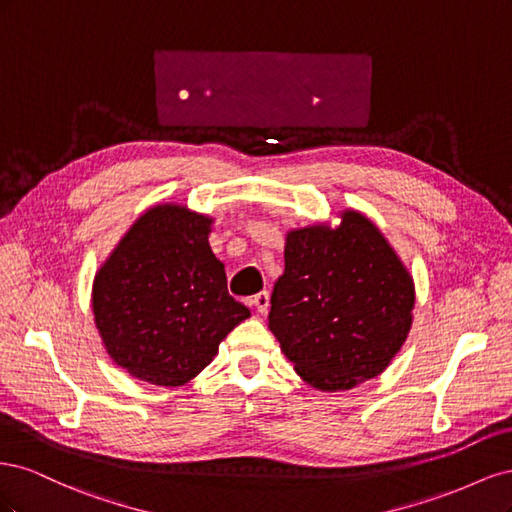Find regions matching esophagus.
<instances>
[{
    "label": "esophagus",
    "instance_id": "34e87169",
    "mask_svg": "<svg viewBox=\"0 0 512 512\" xmlns=\"http://www.w3.org/2000/svg\"><path fill=\"white\" fill-rule=\"evenodd\" d=\"M250 303L254 305L258 314H267L269 312V292H258Z\"/></svg>",
    "mask_w": 512,
    "mask_h": 512
}]
</instances>
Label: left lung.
I'll return each mask as SVG.
<instances>
[{"label":"left lung","instance_id":"8db88e82","mask_svg":"<svg viewBox=\"0 0 512 512\" xmlns=\"http://www.w3.org/2000/svg\"><path fill=\"white\" fill-rule=\"evenodd\" d=\"M339 226L290 230L273 286L269 329L297 374L318 391H348L380 376L412 327L414 282L363 213Z\"/></svg>","mask_w":512,"mask_h":512}]
</instances>
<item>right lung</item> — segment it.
Here are the masks:
<instances>
[{"instance_id":"1","label":"right lung","mask_w":512,"mask_h":512,"mask_svg":"<svg viewBox=\"0 0 512 512\" xmlns=\"http://www.w3.org/2000/svg\"><path fill=\"white\" fill-rule=\"evenodd\" d=\"M213 218L183 205L147 209L96 273L91 307L102 344L130 376L183 386L250 318L209 245Z\"/></svg>"}]
</instances>
